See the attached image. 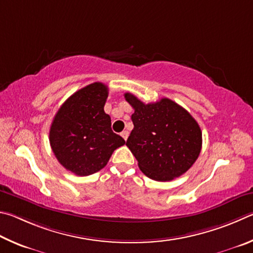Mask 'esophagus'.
<instances>
[{"mask_svg":"<svg viewBox=\"0 0 253 253\" xmlns=\"http://www.w3.org/2000/svg\"><path fill=\"white\" fill-rule=\"evenodd\" d=\"M121 136H122V138H123L124 140H126V139H127V136H129V132H127L126 130V131H123V132H121Z\"/></svg>","mask_w":253,"mask_h":253,"instance_id":"esophagus-1","label":"esophagus"}]
</instances>
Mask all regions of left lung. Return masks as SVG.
Wrapping results in <instances>:
<instances>
[{
	"label": "left lung",
	"mask_w": 253,
	"mask_h": 253,
	"mask_svg": "<svg viewBox=\"0 0 253 253\" xmlns=\"http://www.w3.org/2000/svg\"><path fill=\"white\" fill-rule=\"evenodd\" d=\"M124 97L134 109V127L126 145L140 170L156 181H171L185 173L202 147V132L192 115L167 97L148 104L131 93Z\"/></svg>",
	"instance_id": "1"
}]
</instances>
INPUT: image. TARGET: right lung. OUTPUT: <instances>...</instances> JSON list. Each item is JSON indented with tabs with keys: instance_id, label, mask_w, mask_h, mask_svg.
Here are the masks:
<instances>
[{
	"instance_id": "1",
	"label": "right lung",
	"mask_w": 253,
	"mask_h": 253,
	"mask_svg": "<svg viewBox=\"0 0 253 253\" xmlns=\"http://www.w3.org/2000/svg\"><path fill=\"white\" fill-rule=\"evenodd\" d=\"M109 90L94 82L71 95L57 111L50 127V144L62 166L85 176L106 166L115 149L126 141L111 129L104 112Z\"/></svg>"
}]
</instances>
